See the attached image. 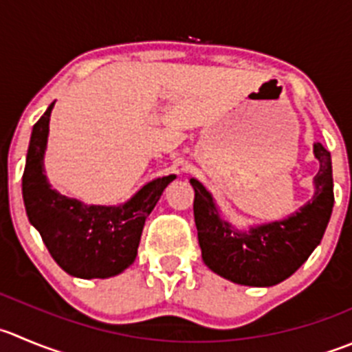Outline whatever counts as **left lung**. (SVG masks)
Segmentation results:
<instances>
[{
  "instance_id": "obj_1",
  "label": "left lung",
  "mask_w": 352,
  "mask_h": 352,
  "mask_svg": "<svg viewBox=\"0 0 352 352\" xmlns=\"http://www.w3.org/2000/svg\"><path fill=\"white\" fill-rule=\"evenodd\" d=\"M320 170L315 194L284 220L237 230L220 218L211 194L203 184L194 187V220L203 261L210 270L234 284L270 287L291 277L322 241L333 208L330 153L320 142L313 146Z\"/></svg>"
}]
</instances>
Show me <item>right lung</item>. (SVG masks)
Listing matches in <instances>:
<instances>
[{
    "label": "right lung",
    "mask_w": 352,
    "mask_h": 352,
    "mask_svg": "<svg viewBox=\"0 0 352 352\" xmlns=\"http://www.w3.org/2000/svg\"><path fill=\"white\" fill-rule=\"evenodd\" d=\"M54 103L34 125L22 177L29 221L54 261L78 278H108L134 263L146 218L175 175L160 177L118 206L84 204L51 189L44 175V151Z\"/></svg>",
    "instance_id": "add662e5"
}]
</instances>
